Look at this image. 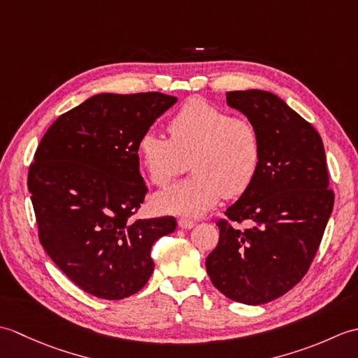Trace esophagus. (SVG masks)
<instances>
[{
	"instance_id": "obj_1",
	"label": "esophagus",
	"mask_w": 358,
	"mask_h": 358,
	"mask_svg": "<svg viewBox=\"0 0 358 358\" xmlns=\"http://www.w3.org/2000/svg\"><path fill=\"white\" fill-rule=\"evenodd\" d=\"M178 226L181 227V229H192V227L195 226V222H192V220L180 218V220H178Z\"/></svg>"
}]
</instances>
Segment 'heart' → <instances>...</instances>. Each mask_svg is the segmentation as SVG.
Here are the masks:
<instances>
[{"mask_svg": "<svg viewBox=\"0 0 358 358\" xmlns=\"http://www.w3.org/2000/svg\"><path fill=\"white\" fill-rule=\"evenodd\" d=\"M169 132L166 136L149 129L140 136L138 154L149 180L167 185L189 158L194 175L154 195L158 212L200 217L224 195H241L252 185L262 163V140L250 121L196 98L175 113Z\"/></svg>", "mask_w": 358, "mask_h": 358, "instance_id": "obj_1", "label": "heart"}]
</instances>
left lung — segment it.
Masks as SVG:
<instances>
[{"label": "left lung", "instance_id": "obj_1", "mask_svg": "<svg viewBox=\"0 0 358 358\" xmlns=\"http://www.w3.org/2000/svg\"><path fill=\"white\" fill-rule=\"evenodd\" d=\"M229 108L252 123L262 140V163L252 185L226 209L235 229L218 222L220 240L206 258L220 292L245 305L278 299L305 277L334 208L324 148L305 118L268 90L226 94Z\"/></svg>", "mask_w": 358, "mask_h": 358}]
</instances>
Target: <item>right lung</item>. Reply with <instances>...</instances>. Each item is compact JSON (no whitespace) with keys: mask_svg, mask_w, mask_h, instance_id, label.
Listing matches in <instances>:
<instances>
[{"mask_svg":"<svg viewBox=\"0 0 358 358\" xmlns=\"http://www.w3.org/2000/svg\"><path fill=\"white\" fill-rule=\"evenodd\" d=\"M177 98L98 94L44 134L27 187L40 241L83 291L104 300L138 292L154 272L150 249L173 217L131 218L148 192L138 141Z\"/></svg>","mask_w":358,"mask_h":358,"instance_id":"1","label":"right lung"}]
</instances>
